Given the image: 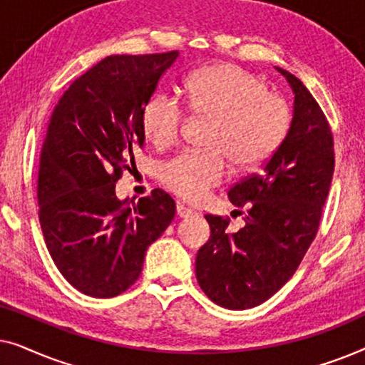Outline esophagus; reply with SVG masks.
<instances>
[{
  "mask_svg": "<svg viewBox=\"0 0 365 365\" xmlns=\"http://www.w3.org/2000/svg\"><path fill=\"white\" fill-rule=\"evenodd\" d=\"M176 214H178L179 217H182V219H187V217L194 216V214H196V212H194L192 209H189L187 206H184V204L179 202L178 206H176Z\"/></svg>",
  "mask_w": 365,
  "mask_h": 365,
  "instance_id": "esophagus-1",
  "label": "esophagus"
}]
</instances>
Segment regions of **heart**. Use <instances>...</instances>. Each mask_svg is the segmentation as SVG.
I'll use <instances>...</instances> for the list:
<instances>
[{
	"label": "heart",
	"instance_id": "1",
	"mask_svg": "<svg viewBox=\"0 0 365 365\" xmlns=\"http://www.w3.org/2000/svg\"><path fill=\"white\" fill-rule=\"evenodd\" d=\"M186 108L211 119L207 151L189 149L168 161L161 181L189 202L206 199L229 174V159L239 169H254L277 151L289 128L291 106L267 91L257 74L231 63L204 66L187 78ZM186 108L176 96L158 93L144 104L141 128L158 151L174 146L186 124Z\"/></svg>",
	"mask_w": 365,
	"mask_h": 365
}]
</instances>
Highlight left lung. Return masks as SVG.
<instances>
[{"label": "left lung", "instance_id": "obj_1", "mask_svg": "<svg viewBox=\"0 0 365 365\" xmlns=\"http://www.w3.org/2000/svg\"><path fill=\"white\" fill-rule=\"evenodd\" d=\"M294 119L286 139L264 164L229 189L246 226L227 232L229 217L206 214L211 237L199 249L196 277L217 306L242 311L274 296L297 271L317 236L334 174V136L319 103L289 71Z\"/></svg>", "mask_w": 365, "mask_h": 365}]
</instances>
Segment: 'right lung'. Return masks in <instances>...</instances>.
Instances as JSON below:
<instances>
[{
    "label": "right lung",
    "mask_w": 365,
    "mask_h": 365,
    "mask_svg": "<svg viewBox=\"0 0 365 365\" xmlns=\"http://www.w3.org/2000/svg\"><path fill=\"white\" fill-rule=\"evenodd\" d=\"M179 51L114 54L74 79L49 118L38 173V217L63 277L86 296L128 291L176 204L163 189L119 201L118 179L143 146L141 113Z\"/></svg>",
    "instance_id": "1"
}]
</instances>
